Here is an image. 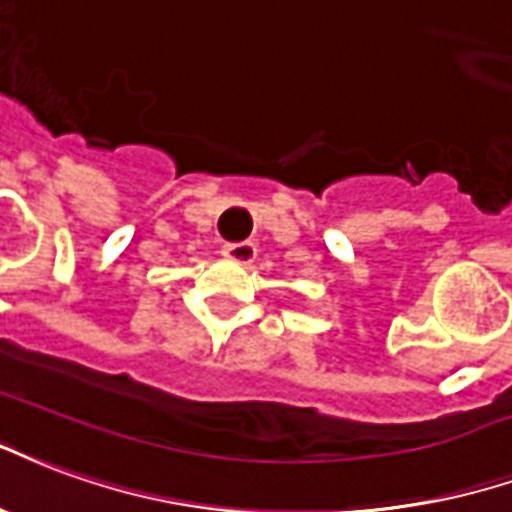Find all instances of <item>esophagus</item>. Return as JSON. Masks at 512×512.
Segmentation results:
<instances>
[{"label": "esophagus", "mask_w": 512, "mask_h": 512, "mask_svg": "<svg viewBox=\"0 0 512 512\" xmlns=\"http://www.w3.org/2000/svg\"><path fill=\"white\" fill-rule=\"evenodd\" d=\"M223 256L234 264H251L256 259V245L253 242H226L223 245Z\"/></svg>", "instance_id": "obj_1"}]
</instances>
